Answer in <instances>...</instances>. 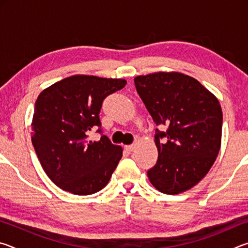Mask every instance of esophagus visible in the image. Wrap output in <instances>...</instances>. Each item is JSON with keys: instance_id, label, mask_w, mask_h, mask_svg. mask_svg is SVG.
I'll return each instance as SVG.
<instances>
[{"instance_id": "esophagus-1", "label": "esophagus", "mask_w": 248, "mask_h": 248, "mask_svg": "<svg viewBox=\"0 0 248 248\" xmlns=\"http://www.w3.org/2000/svg\"><path fill=\"white\" fill-rule=\"evenodd\" d=\"M124 148H125V150H127V151H129V152H131V151H133V149H134V144L125 145V146H124Z\"/></svg>"}]
</instances>
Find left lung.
<instances>
[{
	"label": "left lung",
	"mask_w": 248,
	"mask_h": 248,
	"mask_svg": "<svg viewBox=\"0 0 248 248\" xmlns=\"http://www.w3.org/2000/svg\"><path fill=\"white\" fill-rule=\"evenodd\" d=\"M134 84L154 123L169 127L166 132L156 129L158 157L148 171L151 184L167 195L190 189L208 174L219 154V99L196 78L179 72L139 75Z\"/></svg>",
	"instance_id": "left-lung-1"
}]
</instances>
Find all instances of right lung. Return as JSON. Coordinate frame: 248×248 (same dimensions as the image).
Here are the masks:
<instances>
[{
  "mask_svg": "<svg viewBox=\"0 0 248 248\" xmlns=\"http://www.w3.org/2000/svg\"><path fill=\"white\" fill-rule=\"evenodd\" d=\"M125 84L123 78L78 74L39 94L31 121V142L45 173L61 189L92 195L108 184L123 157V148L112 144L106 136L91 141L89 132L100 127L98 115L105 97Z\"/></svg>",
  "mask_w": 248,
  "mask_h": 248,
  "instance_id": "right-lung-1",
  "label": "right lung"
}]
</instances>
